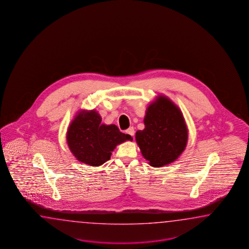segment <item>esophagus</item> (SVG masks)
I'll return each instance as SVG.
<instances>
[{
    "label": "esophagus",
    "instance_id": "obj_1",
    "mask_svg": "<svg viewBox=\"0 0 249 249\" xmlns=\"http://www.w3.org/2000/svg\"><path fill=\"white\" fill-rule=\"evenodd\" d=\"M126 133H127V134H128L129 136H131V137H134V135H135V129H134V127H128L127 130H126Z\"/></svg>",
    "mask_w": 249,
    "mask_h": 249
}]
</instances>
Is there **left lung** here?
I'll return each instance as SVG.
<instances>
[{"instance_id": "left-lung-1", "label": "left lung", "mask_w": 249, "mask_h": 249, "mask_svg": "<svg viewBox=\"0 0 249 249\" xmlns=\"http://www.w3.org/2000/svg\"><path fill=\"white\" fill-rule=\"evenodd\" d=\"M144 128L136 133L142 155L153 167L177 160L187 146L188 127L180 109L165 95H158L145 111Z\"/></svg>"}]
</instances>
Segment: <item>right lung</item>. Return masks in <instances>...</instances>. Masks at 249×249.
Listing matches in <instances>:
<instances>
[{
  "mask_svg": "<svg viewBox=\"0 0 249 249\" xmlns=\"http://www.w3.org/2000/svg\"><path fill=\"white\" fill-rule=\"evenodd\" d=\"M101 122L97 111L81 110L67 131V144L76 159L94 167L110 160L111 152L118 144L133 139L131 136L121 132L116 125H105Z\"/></svg>",
  "mask_w": 249,
  "mask_h": 249,
  "instance_id": "right-lung-1",
  "label": "right lung"
}]
</instances>
